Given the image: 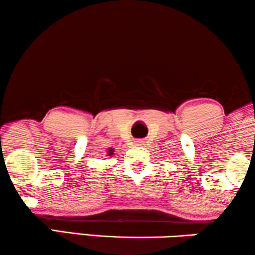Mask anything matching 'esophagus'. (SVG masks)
<instances>
[{"instance_id":"esophagus-1","label":"esophagus","mask_w":255,"mask_h":255,"mask_svg":"<svg viewBox=\"0 0 255 255\" xmlns=\"http://www.w3.org/2000/svg\"><path fill=\"white\" fill-rule=\"evenodd\" d=\"M142 140H138V141H135V145H138V146H141L142 145Z\"/></svg>"}]
</instances>
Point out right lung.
Returning <instances> with one entry per match:
<instances>
[{
  "label": "right lung",
  "instance_id": "right-lung-1",
  "mask_svg": "<svg viewBox=\"0 0 255 255\" xmlns=\"http://www.w3.org/2000/svg\"><path fill=\"white\" fill-rule=\"evenodd\" d=\"M113 154H114V149L113 148L108 149V155H113Z\"/></svg>",
  "mask_w": 255,
  "mask_h": 255
}]
</instances>
